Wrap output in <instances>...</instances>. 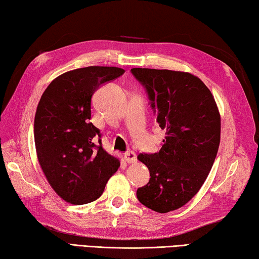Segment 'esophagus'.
Instances as JSON below:
<instances>
[{
  "instance_id": "34e87169",
  "label": "esophagus",
  "mask_w": 259,
  "mask_h": 259,
  "mask_svg": "<svg viewBox=\"0 0 259 259\" xmlns=\"http://www.w3.org/2000/svg\"><path fill=\"white\" fill-rule=\"evenodd\" d=\"M124 159L128 162V164H133L137 160V155L133 151H127L124 155Z\"/></svg>"
}]
</instances>
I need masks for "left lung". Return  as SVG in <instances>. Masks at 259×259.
<instances>
[{"instance_id": "left-lung-1", "label": "left lung", "mask_w": 259, "mask_h": 259, "mask_svg": "<svg viewBox=\"0 0 259 259\" xmlns=\"http://www.w3.org/2000/svg\"><path fill=\"white\" fill-rule=\"evenodd\" d=\"M147 90L157 122L166 131L157 153H140L150 181L139 201L157 212L179 209L196 196L214 164L221 142V115L209 89L190 72L131 69Z\"/></svg>"}]
</instances>
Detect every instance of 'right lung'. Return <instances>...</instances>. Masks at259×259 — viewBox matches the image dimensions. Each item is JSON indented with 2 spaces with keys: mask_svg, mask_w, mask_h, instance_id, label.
<instances>
[{
  "mask_svg": "<svg viewBox=\"0 0 259 259\" xmlns=\"http://www.w3.org/2000/svg\"><path fill=\"white\" fill-rule=\"evenodd\" d=\"M125 70L117 67L78 68L54 78L40 97L34 120L37 159L48 182L72 205L92 202L103 193L120 162L104 150L91 122V101L103 83Z\"/></svg>",
  "mask_w": 259,
  "mask_h": 259,
  "instance_id": "add662e5",
  "label": "right lung"
}]
</instances>
